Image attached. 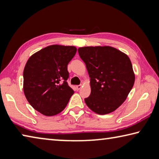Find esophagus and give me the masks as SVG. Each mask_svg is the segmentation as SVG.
I'll list each match as a JSON object with an SVG mask.
<instances>
[{"label":"esophagus","instance_id":"34e87169","mask_svg":"<svg viewBox=\"0 0 159 159\" xmlns=\"http://www.w3.org/2000/svg\"><path fill=\"white\" fill-rule=\"evenodd\" d=\"M76 88L77 90H79L80 88H81V85H76Z\"/></svg>","mask_w":159,"mask_h":159}]
</instances>
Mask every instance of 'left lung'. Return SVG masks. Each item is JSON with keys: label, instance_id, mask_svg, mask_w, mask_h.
I'll list each match as a JSON object with an SVG mask.
<instances>
[{"label": "left lung", "instance_id": "8db88e82", "mask_svg": "<svg viewBox=\"0 0 159 159\" xmlns=\"http://www.w3.org/2000/svg\"><path fill=\"white\" fill-rule=\"evenodd\" d=\"M90 78L91 93L85 104L97 114L115 111L133 87L134 74L130 59L114 48L83 47L78 49Z\"/></svg>", "mask_w": 159, "mask_h": 159}]
</instances>
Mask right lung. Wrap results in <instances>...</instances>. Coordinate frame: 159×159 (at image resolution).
<instances>
[{"label": "right lung", "instance_id": "1", "mask_svg": "<svg viewBox=\"0 0 159 159\" xmlns=\"http://www.w3.org/2000/svg\"><path fill=\"white\" fill-rule=\"evenodd\" d=\"M76 52L74 46L52 45L34 54L24 69V93L29 104L48 116L62 111L74 90L67 83V65Z\"/></svg>", "mask_w": 159, "mask_h": 159}]
</instances>
